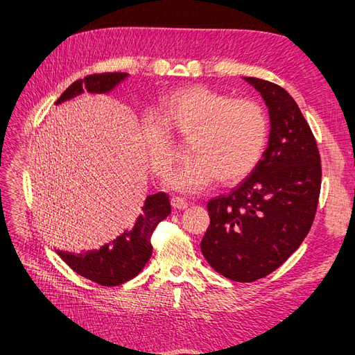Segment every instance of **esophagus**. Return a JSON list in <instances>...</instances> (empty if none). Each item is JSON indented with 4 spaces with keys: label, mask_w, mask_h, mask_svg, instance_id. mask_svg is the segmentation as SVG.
Here are the masks:
<instances>
[{
    "label": "esophagus",
    "mask_w": 355,
    "mask_h": 355,
    "mask_svg": "<svg viewBox=\"0 0 355 355\" xmlns=\"http://www.w3.org/2000/svg\"><path fill=\"white\" fill-rule=\"evenodd\" d=\"M171 205H172V207L183 210V209H186L187 206H189V202H187V201H186L184 198H182V197H172V198H171Z\"/></svg>",
    "instance_id": "obj_1"
}]
</instances>
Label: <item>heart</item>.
Masks as SVG:
<instances>
[{
	"label": "heart",
	"mask_w": 355,
	"mask_h": 355,
	"mask_svg": "<svg viewBox=\"0 0 355 355\" xmlns=\"http://www.w3.org/2000/svg\"><path fill=\"white\" fill-rule=\"evenodd\" d=\"M160 114L141 120L143 148L158 177L168 175L177 160L171 130L191 140L192 158L168 180L177 191L200 192L218 177L236 183L258 166L267 146V112L252 99L189 87L166 97Z\"/></svg>",
	"instance_id": "heart-1"
}]
</instances>
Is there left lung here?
Listing matches in <instances>:
<instances>
[{"mask_svg":"<svg viewBox=\"0 0 355 355\" xmlns=\"http://www.w3.org/2000/svg\"><path fill=\"white\" fill-rule=\"evenodd\" d=\"M270 112L262 160L229 195L207 202L210 225L201 252L224 277L254 282L273 273L310 232L319 205L322 164L310 125L273 82L245 78Z\"/></svg>","mask_w":355,"mask_h":355,"instance_id":"left-lung-1","label":"left lung"}]
</instances>
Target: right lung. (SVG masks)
Returning a JSON list of instances; mask_svg holds the SVG:
<instances>
[{
	"instance_id": "1",
	"label": "right lung",
	"mask_w": 355,
	"mask_h": 355,
	"mask_svg": "<svg viewBox=\"0 0 355 355\" xmlns=\"http://www.w3.org/2000/svg\"><path fill=\"white\" fill-rule=\"evenodd\" d=\"M126 76V73L120 71L88 74L84 79L73 82L56 101V105L82 94L84 89L88 93H108ZM169 214L171 201L168 193L157 192L149 195L132 227L110 244L101 247L99 250L80 254L61 250H58V254L73 271L89 281L102 286L120 285L137 276L146 266L153 254V244H150L153 233Z\"/></svg>"
}]
</instances>
